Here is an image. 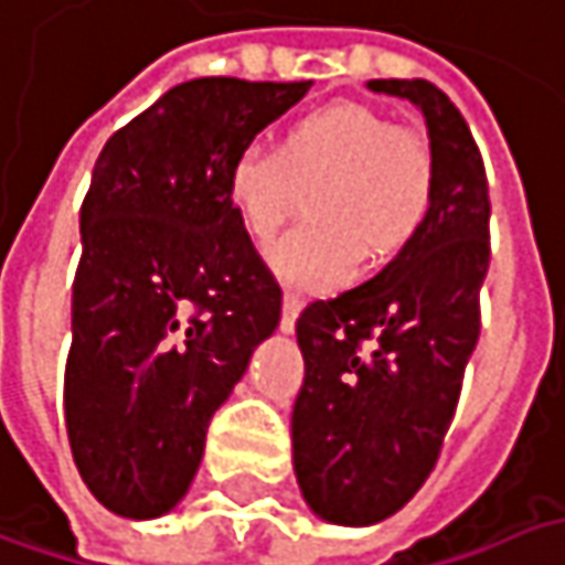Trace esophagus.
Segmentation results:
<instances>
[{
    "instance_id": "obj_1",
    "label": "esophagus",
    "mask_w": 565,
    "mask_h": 565,
    "mask_svg": "<svg viewBox=\"0 0 565 565\" xmlns=\"http://www.w3.org/2000/svg\"><path fill=\"white\" fill-rule=\"evenodd\" d=\"M300 307H303V297H300V294H294V290H287V294H284V307H281L284 332H290V329H294V322H297V316H300Z\"/></svg>"
}]
</instances>
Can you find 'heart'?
<instances>
[{
    "label": "heart",
    "instance_id": "b5f03b06",
    "mask_svg": "<svg viewBox=\"0 0 565 565\" xmlns=\"http://www.w3.org/2000/svg\"><path fill=\"white\" fill-rule=\"evenodd\" d=\"M310 194V214L271 262L284 281L322 290L361 262L390 258L435 204L428 137L371 105H329L297 117L278 150L249 143L226 169V201L255 246L268 249Z\"/></svg>",
    "mask_w": 565,
    "mask_h": 565
}]
</instances>
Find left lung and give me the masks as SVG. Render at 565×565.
I'll return each mask as SVG.
<instances>
[{
    "mask_svg": "<svg viewBox=\"0 0 565 565\" xmlns=\"http://www.w3.org/2000/svg\"><path fill=\"white\" fill-rule=\"evenodd\" d=\"M422 108L435 152V204L413 243L297 319L303 386L294 403V470L335 524L396 514L435 470L463 371L480 339L489 268V188L463 115L425 79H371Z\"/></svg>",
    "mask_w": 565,
    "mask_h": 565,
    "instance_id": "8db88e82",
    "label": "left lung"
}]
</instances>
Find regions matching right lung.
Returning a JSON list of instances; mask_svg holds the SVG:
<instances>
[{
	"mask_svg": "<svg viewBox=\"0 0 565 565\" xmlns=\"http://www.w3.org/2000/svg\"><path fill=\"white\" fill-rule=\"evenodd\" d=\"M310 85H175L95 162L63 409L108 512L156 518L182 499L211 418L281 322V284L226 201V169Z\"/></svg>",
	"mask_w": 565,
	"mask_h": 565,
	"instance_id": "obj_1",
	"label": "right lung"
}]
</instances>
